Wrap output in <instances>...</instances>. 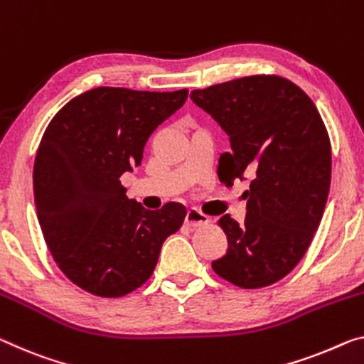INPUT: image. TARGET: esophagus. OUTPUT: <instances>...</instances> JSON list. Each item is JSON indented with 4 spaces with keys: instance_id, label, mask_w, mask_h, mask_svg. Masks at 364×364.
Listing matches in <instances>:
<instances>
[{
    "instance_id": "esophagus-1",
    "label": "esophagus",
    "mask_w": 364,
    "mask_h": 364,
    "mask_svg": "<svg viewBox=\"0 0 364 364\" xmlns=\"http://www.w3.org/2000/svg\"><path fill=\"white\" fill-rule=\"evenodd\" d=\"M186 223H187L188 226H192V228H198V226H205V225H208V223H210V218L206 216V215L201 213V211H200V210H197V208H190V210L187 211Z\"/></svg>"
}]
</instances>
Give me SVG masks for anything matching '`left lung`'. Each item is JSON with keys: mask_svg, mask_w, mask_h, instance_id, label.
Listing matches in <instances>:
<instances>
[{"mask_svg": "<svg viewBox=\"0 0 364 364\" xmlns=\"http://www.w3.org/2000/svg\"><path fill=\"white\" fill-rule=\"evenodd\" d=\"M190 97L229 135L232 153L221 154L220 181L254 177L244 225L231 215L218 220L229 247L211 267L242 289L270 287L299 264L321 225L332 174L327 128L303 89L277 75L195 89Z\"/></svg>", "mask_w": 364, "mask_h": 364, "instance_id": "1", "label": "left lung"}]
</instances>
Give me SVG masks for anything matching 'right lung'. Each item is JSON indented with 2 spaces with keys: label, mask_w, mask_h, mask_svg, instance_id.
Returning <instances> with one entry per match:
<instances>
[{
  "label": "right lung",
  "mask_w": 364,
  "mask_h": 364,
  "mask_svg": "<svg viewBox=\"0 0 364 364\" xmlns=\"http://www.w3.org/2000/svg\"><path fill=\"white\" fill-rule=\"evenodd\" d=\"M187 96V89L96 87L65 104L43 132L33 163L37 218L58 268L85 291H135L186 220L181 203L143 208L127 197L120 177L141 164L149 135Z\"/></svg>",
  "instance_id": "obj_1"
}]
</instances>
